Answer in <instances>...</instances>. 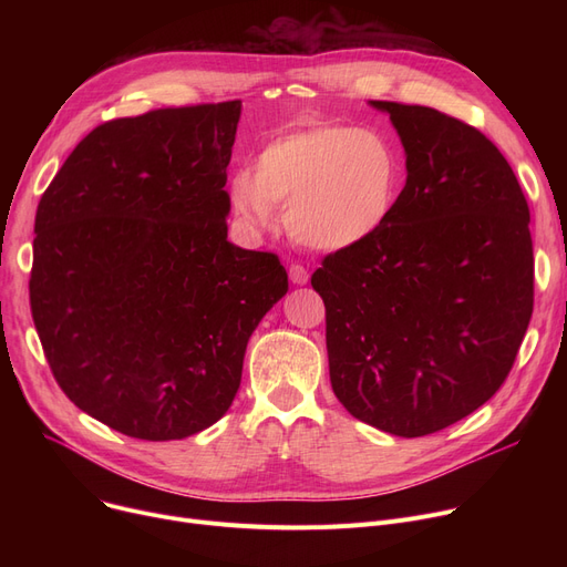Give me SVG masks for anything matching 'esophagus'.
Masks as SVG:
<instances>
[{
    "label": "esophagus",
    "instance_id": "34e87169",
    "mask_svg": "<svg viewBox=\"0 0 567 567\" xmlns=\"http://www.w3.org/2000/svg\"><path fill=\"white\" fill-rule=\"evenodd\" d=\"M308 268L306 266H301V264H291L289 266V280L293 282V285H306L308 282Z\"/></svg>",
    "mask_w": 567,
    "mask_h": 567
}]
</instances>
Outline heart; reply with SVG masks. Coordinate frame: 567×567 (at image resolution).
Listing matches in <instances>:
<instances>
[{"instance_id":"heart-1","label":"heart","mask_w":567,"mask_h":567,"mask_svg":"<svg viewBox=\"0 0 567 567\" xmlns=\"http://www.w3.org/2000/svg\"><path fill=\"white\" fill-rule=\"evenodd\" d=\"M402 182L395 144L379 131L319 124L268 142L255 172L231 176L236 214L255 227L285 208V227L296 244L338 252L365 244L391 220Z\"/></svg>"}]
</instances>
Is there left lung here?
<instances>
[{
    "instance_id": "8db88e82",
    "label": "left lung",
    "mask_w": 567,
    "mask_h": 567,
    "mask_svg": "<svg viewBox=\"0 0 567 567\" xmlns=\"http://www.w3.org/2000/svg\"><path fill=\"white\" fill-rule=\"evenodd\" d=\"M406 152L395 212L321 259L336 398L377 430L425 436L483 406L511 374L533 312L528 204L478 128L425 105L372 101Z\"/></svg>"
}]
</instances>
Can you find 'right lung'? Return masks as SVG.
Masks as SVG:
<instances>
[{
  "instance_id": "obj_1",
  "label": "right lung",
  "mask_w": 567,
  "mask_h": 567,
  "mask_svg": "<svg viewBox=\"0 0 567 567\" xmlns=\"http://www.w3.org/2000/svg\"><path fill=\"white\" fill-rule=\"evenodd\" d=\"M241 101L89 133L45 188L29 306L48 365L92 419L144 441L220 421L248 340L287 293L278 255L227 241Z\"/></svg>"
}]
</instances>
